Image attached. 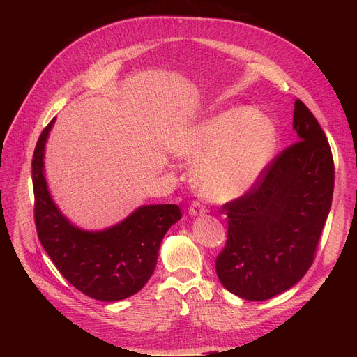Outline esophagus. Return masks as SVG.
<instances>
[{"label":"esophagus","instance_id":"1","mask_svg":"<svg viewBox=\"0 0 357 357\" xmlns=\"http://www.w3.org/2000/svg\"><path fill=\"white\" fill-rule=\"evenodd\" d=\"M205 213H207V208H205L199 202H192V205L189 207V214L192 218H198V215H202Z\"/></svg>","mask_w":357,"mask_h":357}]
</instances>
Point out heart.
I'll list each match as a JSON object with an SVG mask.
<instances>
[{
	"instance_id": "heart-1",
	"label": "heart",
	"mask_w": 357,
	"mask_h": 357,
	"mask_svg": "<svg viewBox=\"0 0 357 357\" xmlns=\"http://www.w3.org/2000/svg\"><path fill=\"white\" fill-rule=\"evenodd\" d=\"M277 128L250 107H235L193 125L174 146L180 159L197 164L193 186L202 197L240 198L261 178L277 147Z\"/></svg>"
}]
</instances>
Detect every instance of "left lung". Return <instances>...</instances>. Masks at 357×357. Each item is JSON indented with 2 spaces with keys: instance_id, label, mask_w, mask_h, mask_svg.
<instances>
[{
  "instance_id": "left-lung-1",
  "label": "left lung",
  "mask_w": 357,
  "mask_h": 357,
  "mask_svg": "<svg viewBox=\"0 0 357 357\" xmlns=\"http://www.w3.org/2000/svg\"><path fill=\"white\" fill-rule=\"evenodd\" d=\"M294 131L298 142L274 158L256 186L222 207L228 241L215 273L226 290L247 301L274 298L305 275L331 210L332 152L301 100Z\"/></svg>"
}]
</instances>
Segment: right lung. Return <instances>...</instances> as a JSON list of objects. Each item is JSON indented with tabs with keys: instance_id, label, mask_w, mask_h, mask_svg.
<instances>
[{
	"instance_id": "right-lung-1",
	"label": "right lung",
	"mask_w": 357,
	"mask_h": 357,
	"mask_svg": "<svg viewBox=\"0 0 357 357\" xmlns=\"http://www.w3.org/2000/svg\"><path fill=\"white\" fill-rule=\"evenodd\" d=\"M55 119L41 132L32 158L36 226L59 273L82 294L104 302L135 295L152 277L160 243L181 219L178 205H142L109 228L86 231L63 215L45 177V149Z\"/></svg>"
}]
</instances>
